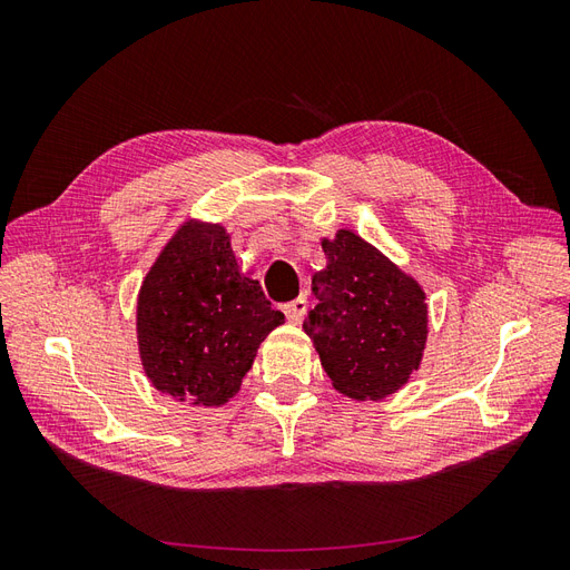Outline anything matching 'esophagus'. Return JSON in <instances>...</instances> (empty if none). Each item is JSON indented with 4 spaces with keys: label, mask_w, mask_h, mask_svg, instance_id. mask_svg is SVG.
I'll list each match as a JSON object with an SVG mask.
<instances>
[{
    "label": "esophagus",
    "mask_w": 570,
    "mask_h": 570,
    "mask_svg": "<svg viewBox=\"0 0 570 570\" xmlns=\"http://www.w3.org/2000/svg\"><path fill=\"white\" fill-rule=\"evenodd\" d=\"M306 308H308L306 297H297L295 302L285 304V306H283V312H285V316H287V321H289V323H295V325H297V323H302V321H304Z\"/></svg>",
    "instance_id": "obj_1"
}]
</instances>
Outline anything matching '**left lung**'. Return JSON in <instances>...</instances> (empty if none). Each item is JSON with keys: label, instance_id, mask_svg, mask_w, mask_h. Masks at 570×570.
<instances>
[{"label": "left lung", "instance_id": "8db88e82", "mask_svg": "<svg viewBox=\"0 0 570 570\" xmlns=\"http://www.w3.org/2000/svg\"><path fill=\"white\" fill-rule=\"evenodd\" d=\"M316 308L304 321L333 387L352 400H385L419 371L428 340L423 287L352 230L321 243Z\"/></svg>", "mask_w": 570, "mask_h": 570}]
</instances>
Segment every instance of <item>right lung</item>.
Returning a JSON list of instances; mask_svg holds the SVG:
<instances>
[{"label": "right lung", "mask_w": 570, "mask_h": 570, "mask_svg": "<svg viewBox=\"0 0 570 570\" xmlns=\"http://www.w3.org/2000/svg\"><path fill=\"white\" fill-rule=\"evenodd\" d=\"M285 316L237 266L220 223L187 220L137 295V347L151 385L193 406L237 394L258 344Z\"/></svg>", "instance_id": "right-lung-1"}]
</instances>
